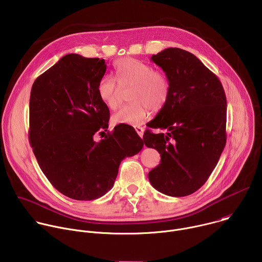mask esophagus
<instances>
[{
	"mask_svg": "<svg viewBox=\"0 0 262 262\" xmlns=\"http://www.w3.org/2000/svg\"><path fill=\"white\" fill-rule=\"evenodd\" d=\"M135 129H136V132H137V134L142 138L143 137V135H144V127H142V126H135Z\"/></svg>",
	"mask_w": 262,
	"mask_h": 262,
	"instance_id": "obj_1",
	"label": "esophagus"
}]
</instances>
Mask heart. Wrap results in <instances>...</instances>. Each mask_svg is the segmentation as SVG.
<instances>
[{"instance_id": "1", "label": "heart", "mask_w": 262, "mask_h": 262, "mask_svg": "<svg viewBox=\"0 0 262 262\" xmlns=\"http://www.w3.org/2000/svg\"><path fill=\"white\" fill-rule=\"evenodd\" d=\"M115 79L120 87H132L128 99L112 116L114 124L138 125L143 123L152 111L162 110L170 96V82L166 74L154 69L151 65L134 58H122L115 62ZM99 100L114 110L119 103L120 88L108 77L99 80L96 88Z\"/></svg>"}]
</instances>
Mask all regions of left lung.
Instances as JSON below:
<instances>
[{
    "mask_svg": "<svg viewBox=\"0 0 262 262\" xmlns=\"http://www.w3.org/2000/svg\"><path fill=\"white\" fill-rule=\"evenodd\" d=\"M170 82V96L144 143L161 154V164L148 173L159 192L184 197L195 193L215 168L226 144L227 100L215 76L196 56L178 48L154 55Z\"/></svg>",
    "mask_w": 262,
    "mask_h": 262,
    "instance_id": "8db88e82",
    "label": "left lung"
}]
</instances>
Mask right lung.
Segmentation results:
<instances>
[{"label":"right lung","instance_id":"right-lung-1","mask_svg":"<svg viewBox=\"0 0 262 262\" xmlns=\"http://www.w3.org/2000/svg\"><path fill=\"white\" fill-rule=\"evenodd\" d=\"M103 59L68 54L37 78L30 96L29 141L43 174L63 195L82 201L113 188L121 161L137 155L143 140L129 125L107 130L110 111L96 88Z\"/></svg>","mask_w":262,"mask_h":262}]
</instances>
